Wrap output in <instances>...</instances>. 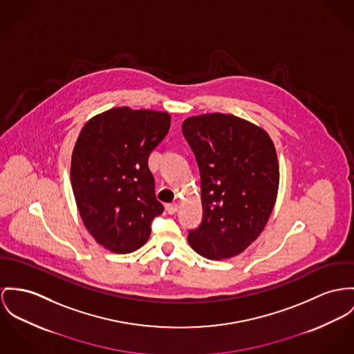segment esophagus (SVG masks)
<instances>
[{
    "label": "esophagus",
    "instance_id": "34e87169",
    "mask_svg": "<svg viewBox=\"0 0 354 354\" xmlns=\"http://www.w3.org/2000/svg\"><path fill=\"white\" fill-rule=\"evenodd\" d=\"M165 209H167V213H168V214H175V213L179 210V205H178V203H168V205L165 206Z\"/></svg>",
    "mask_w": 354,
    "mask_h": 354
}]
</instances>
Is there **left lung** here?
Here are the masks:
<instances>
[{"instance_id": "8db88e82", "label": "left lung", "mask_w": 354, "mask_h": 354, "mask_svg": "<svg viewBox=\"0 0 354 354\" xmlns=\"http://www.w3.org/2000/svg\"><path fill=\"white\" fill-rule=\"evenodd\" d=\"M182 132L199 165L203 207L189 244L210 260L237 256L261 234L276 203L273 141L263 128L223 113L189 117Z\"/></svg>"}]
</instances>
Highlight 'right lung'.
Wrapping results in <instances>:
<instances>
[{
	"instance_id": "obj_1",
	"label": "right lung",
	"mask_w": 354,
	"mask_h": 354,
	"mask_svg": "<svg viewBox=\"0 0 354 354\" xmlns=\"http://www.w3.org/2000/svg\"><path fill=\"white\" fill-rule=\"evenodd\" d=\"M165 111L128 106L91 117L71 156V186L84 227L113 253L135 252L164 212L148 158L169 131Z\"/></svg>"
}]
</instances>
